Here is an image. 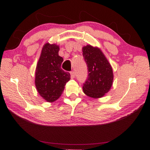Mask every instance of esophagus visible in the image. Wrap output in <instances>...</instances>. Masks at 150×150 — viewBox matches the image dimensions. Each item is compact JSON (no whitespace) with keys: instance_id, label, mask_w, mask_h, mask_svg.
I'll return each mask as SVG.
<instances>
[{"instance_id":"esophagus-1","label":"esophagus","mask_w":150,"mask_h":150,"mask_svg":"<svg viewBox=\"0 0 150 150\" xmlns=\"http://www.w3.org/2000/svg\"><path fill=\"white\" fill-rule=\"evenodd\" d=\"M70 75H71V78H75V72L74 71H71L70 72Z\"/></svg>"}]
</instances>
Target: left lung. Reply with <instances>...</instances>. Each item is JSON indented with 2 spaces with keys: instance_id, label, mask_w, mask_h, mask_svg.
<instances>
[{
  "instance_id": "8db88e82",
  "label": "left lung",
  "mask_w": 150,
  "mask_h": 150,
  "mask_svg": "<svg viewBox=\"0 0 150 150\" xmlns=\"http://www.w3.org/2000/svg\"><path fill=\"white\" fill-rule=\"evenodd\" d=\"M82 52L88 73L83 84V92L91 98L103 97L112 85V68L100 48L87 45L83 47Z\"/></svg>"
}]
</instances>
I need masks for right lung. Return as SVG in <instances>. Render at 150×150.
<instances>
[{
	"mask_svg": "<svg viewBox=\"0 0 150 150\" xmlns=\"http://www.w3.org/2000/svg\"><path fill=\"white\" fill-rule=\"evenodd\" d=\"M59 51L58 45L45 44L35 68V87L39 95L49 103L60 97L71 79L69 73L61 68L63 59L59 55Z\"/></svg>",
	"mask_w": 150,
	"mask_h": 150,
	"instance_id": "1",
	"label": "right lung"
}]
</instances>
